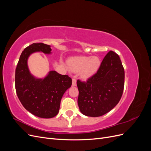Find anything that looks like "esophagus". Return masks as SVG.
Listing matches in <instances>:
<instances>
[{"label": "esophagus", "mask_w": 151, "mask_h": 151, "mask_svg": "<svg viewBox=\"0 0 151 151\" xmlns=\"http://www.w3.org/2000/svg\"><path fill=\"white\" fill-rule=\"evenodd\" d=\"M72 86H76V85H77V81H76V79L73 78L72 80Z\"/></svg>", "instance_id": "1"}]
</instances>
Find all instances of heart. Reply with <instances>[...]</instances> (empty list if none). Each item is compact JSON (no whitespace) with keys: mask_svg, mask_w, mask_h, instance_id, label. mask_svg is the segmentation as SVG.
Instances as JSON below:
<instances>
[{"mask_svg":"<svg viewBox=\"0 0 151 151\" xmlns=\"http://www.w3.org/2000/svg\"><path fill=\"white\" fill-rule=\"evenodd\" d=\"M68 66L73 72L81 70V76L84 79H88L98 71L101 66V60L96 56L75 57L68 60Z\"/></svg>","mask_w":151,"mask_h":151,"instance_id":"1","label":"heart"}]
</instances>
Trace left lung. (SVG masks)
Here are the masks:
<instances>
[{
    "mask_svg": "<svg viewBox=\"0 0 151 151\" xmlns=\"http://www.w3.org/2000/svg\"><path fill=\"white\" fill-rule=\"evenodd\" d=\"M125 83V71L118 55L109 51L99 69L86 82L77 81V99L83 115L98 117L107 113L120 101Z\"/></svg>",
    "mask_w": 151,
    "mask_h": 151,
    "instance_id": "left-lung-1",
    "label": "left lung"
}]
</instances>
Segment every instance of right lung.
Segmentation results:
<instances>
[{
  "label": "right lung",
  "mask_w": 151,
  "mask_h": 151,
  "mask_svg": "<svg viewBox=\"0 0 151 151\" xmlns=\"http://www.w3.org/2000/svg\"><path fill=\"white\" fill-rule=\"evenodd\" d=\"M48 45L33 43L22 51L16 68V91L22 106L33 115L43 118L55 116L60 109L61 99L70 88L72 79L67 75L50 71L43 79L32 75L28 66L31 54L40 52L50 54Z\"/></svg>",
  "instance_id": "1"
}]
</instances>
